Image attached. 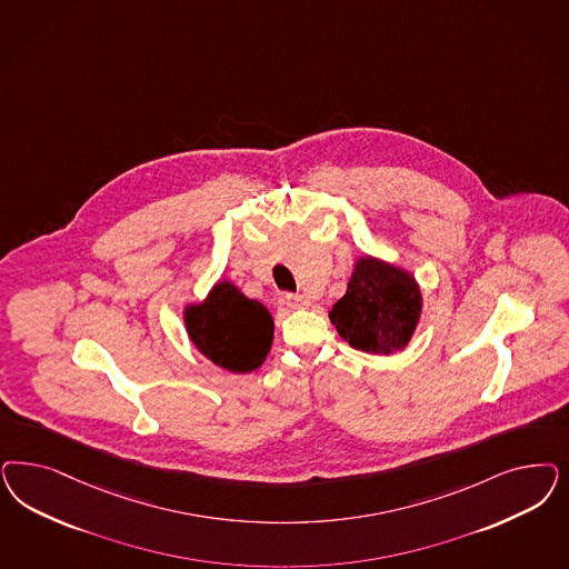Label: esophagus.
<instances>
[{"label": "esophagus", "instance_id": "esophagus-1", "mask_svg": "<svg viewBox=\"0 0 569 569\" xmlns=\"http://www.w3.org/2000/svg\"><path fill=\"white\" fill-rule=\"evenodd\" d=\"M284 303H287L291 310H306V308H310V301H308L303 295H284Z\"/></svg>", "mask_w": 569, "mask_h": 569}]
</instances>
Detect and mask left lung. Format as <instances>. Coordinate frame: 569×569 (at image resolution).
<instances>
[{"mask_svg":"<svg viewBox=\"0 0 569 569\" xmlns=\"http://www.w3.org/2000/svg\"><path fill=\"white\" fill-rule=\"evenodd\" d=\"M421 308L415 276L377 257H360L348 291L332 306L329 318L351 348L389 356L408 346Z\"/></svg>","mask_w":569,"mask_h":569,"instance_id":"8db88e82","label":"left lung"}]
</instances>
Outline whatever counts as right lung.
I'll return each mask as SVG.
<instances>
[{"label":"right lung","mask_w":569,"mask_h":569,"mask_svg":"<svg viewBox=\"0 0 569 569\" xmlns=\"http://www.w3.org/2000/svg\"><path fill=\"white\" fill-rule=\"evenodd\" d=\"M188 337L204 358L230 372L261 367L274 339V320L266 306L221 280L202 303L183 310Z\"/></svg>","instance_id":"obj_1"}]
</instances>
